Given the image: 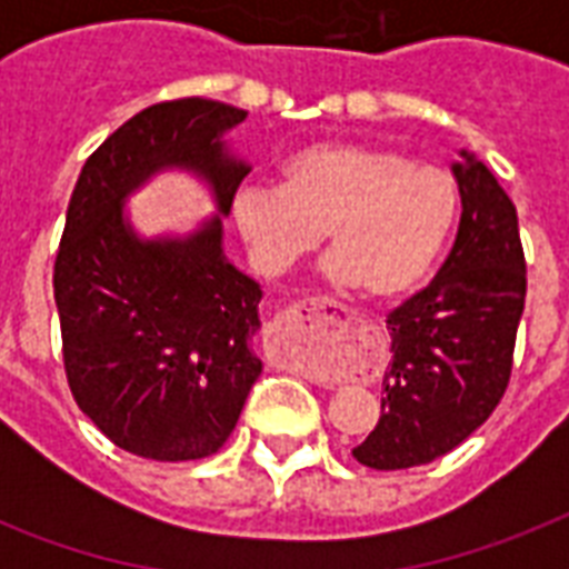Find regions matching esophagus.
I'll return each mask as SVG.
<instances>
[{"mask_svg": "<svg viewBox=\"0 0 569 569\" xmlns=\"http://www.w3.org/2000/svg\"><path fill=\"white\" fill-rule=\"evenodd\" d=\"M351 328H355V316L346 307H339L333 301H321V298L295 303L277 319V337L283 339L286 346L303 351V355L337 342Z\"/></svg>", "mask_w": 569, "mask_h": 569, "instance_id": "34e87169", "label": "esophagus"}]
</instances>
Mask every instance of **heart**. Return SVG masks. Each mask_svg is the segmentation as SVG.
Listing matches in <instances>:
<instances>
[{"label":"heart","instance_id":"heart-1","mask_svg":"<svg viewBox=\"0 0 569 569\" xmlns=\"http://www.w3.org/2000/svg\"><path fill=\"white\" fill-rule=\"evenodd\" d=\"M458 182L437 164L355 141H316L280 162V186L232 194V223L266 274L310 257L328 232L325 274L372 301L416 292L458 218Z\"/></svg>","mask_w":569,"mask_h":569}]
</instances>
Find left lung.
I'll return each instance as SVG.
<instances>
[{"mask_svg": "<svg viewBox=\"0 0 569 569\" xmlns=\"http://www.w3.org/2000/svg\"><path fill=\"white\" fill-rule=\"evenodd\" d=\"M451 164L460 227L431 286L387 316L392 363L380 419L355 455L369 469L422 467L449 455L502 401L526 307V257L511 197L463 150Z\"/></svg>", "mask_w": 569, "mask_h": 569, "instance_id": "8db88e82", "label": "left lung"}]
</instances>
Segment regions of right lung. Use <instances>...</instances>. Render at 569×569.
Listing matches in <instances>:
<instances>
[{
	"instance_id": "1",
	"label": "right lung",
	"mask_w": 569,
	"mask_h": 569,
	"mask_svg": "<svg viewBox=\"0 0 569 569\" xmlns=\"http://www.w3.org/2000/svg\"><path fill=\"white\" fill-rule=\"evenodd\" d=\"M248 111L203 97L156 102L84 162L56 257V307L76 405L114 446L147 460L221 449L262 360L257 280L227 262L223 214L248 177L223 132ZM168 167L197 172L219 214L189 237L141 240L126 197Z\"/></svg>"
}]
</instances>
